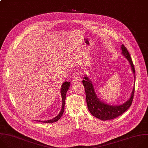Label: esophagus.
I'll return each mask as SVG.
<instances>
[{"label":"esophagus","mask_w":148,"mask_h":148,"mask_svg":"<svg viewBox=\"0 0 148 148\" xmlns=\"http://www.w3.org/2000/svg\"><path fill=\"white\" fill-rule=\"evenodd\" d=\"M81 80V75L79 73H76L72 77V82L73 83L77 82Z\"/></svg>","instance_id":"esophagus-1"}]
</instances>
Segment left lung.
<instances>
[{"label": "left lung", "instance_id": "left-lung-1", "mask_svg": "<svg viewBox=\"0 0 148 148\" xmlns=\"http://www.w3.org/2000/svg\"><path fill=\"white\" fill-rule=\"evenodd\" d=\"M121 49L123 55L127 58L131 65L135 79V67L130 54L123 44L121 45ZM83 79L84 80L82 82L85 88L87 108L90 113L97 119L103 121L115 119L125 112L131 106L134 96L135 87H134L131 97L125 103L119 106H111L101 102L97 98L92 81L89 80L87 76H84Z\"/></svg>", "mask_w": 148, "mask_h": 148}]
</instances>
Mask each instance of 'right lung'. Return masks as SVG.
<instances>
[{"label": "right lung", "instance_id": "add662e5", "mask_svg": "<svg viewBox=\"0 0 148 148\" xmlns=\"http://www.w3.org/2000/svg\"><path fill=\"white\" fill-rule=\"evenodd\" d=\"M71 85V83L69 82H65L63 83L61 86V94L62 96V109L59 114L56 117L53 118V119L50 120H47V121H37L38 122H42V123H55L58 121L60 119V118L62 115L64 111V108H65V99H66V92L68 90V88H69V86Z\"/></svg>", "mask_w": 148, "mask_h": 148}]
</instances>
